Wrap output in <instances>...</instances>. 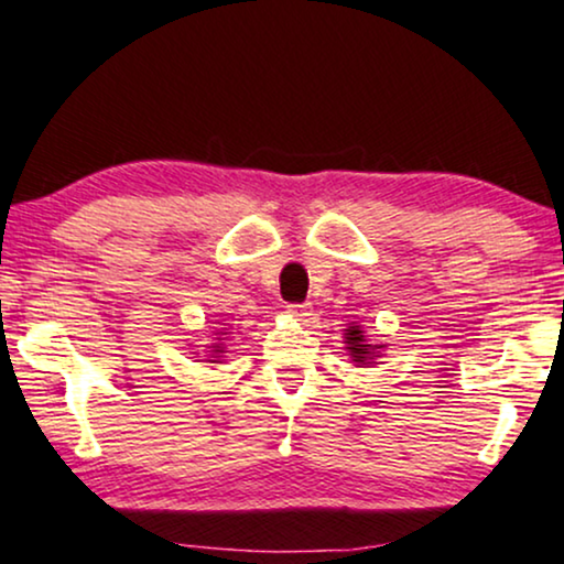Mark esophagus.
I'll return each mask as SVG.
<instances>
[{"mask_svg":"<svg viewBox=\"0 0 564 564\" xmlns=\"http://www.w3.org/2000/svg\"><path fill=\"white\" fill-rule=\"evenodd\" d=\"M288 311H290V316H295V319H301V322L308 319V316H311L308 303H290Z\"/></svg>","mask_w":564,"mask_h":564,"instance_id":"esophagus-1","label":"esophagus"}]
</instances>
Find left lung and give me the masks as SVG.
Returning a JSON list of instances; mask_svg holds the SVG:
<instances>
[{
  "label": "left lung",
  "instance_id": "8db88e82",
  "mask_svg": "<svg viewBox=\"0 0 564 564\" xmlns=\"http://www.w3.org/2000/svg\"><path fill=\"white\" fill-rule=\"evenodd\" d=\"M343 337H346V350L350 356V361L356 364V367H375V359H380V350L386 348L382 343H372L367 335H364V327L361 324L350 322L348 329H343Z\"/></svg>",
  "mask_w": 564,
  "mask_h": 564
}]
</instances>
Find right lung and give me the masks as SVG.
I'll return each mask as SVG.
<instances>
[{"label": "right lung", "instance_id": "add662e5", "mask_svg": "<svg viewBox=\"0 0 564 564\" xmlns=\"http://www.w3.org/2000/svg\"><path fill=\"white\" fill-rule=\"evenodd\" d=\"M231 337V327H216L214 329V337H210V343L205 346V359L208 364H221L224 361V354H229L227 350V340Z\"/></svg>", "mask_w": 564, "mask_h": 564}]
</instances>
